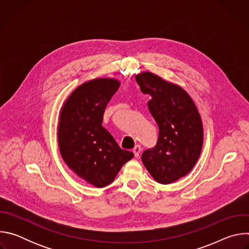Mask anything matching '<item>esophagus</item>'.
I'll return each mask as SVG.
<instances>
[{"mask_svg": "<svg viewBox=\"0 0 249 249\" xmlns=\"http://www.w3.org/2000/svg\"><path fill=\"white\" fill-rule=\"evenodd\" d=\"M140 152H141V146H140V145H136V146H135V148L133 149L134 156H135L136 158H138V157H139V155H140Z\"/></svg>", "mask_w": 249, "mask_h": 249, "instance_id": "1", "label": "esophagus"}]
</instances>
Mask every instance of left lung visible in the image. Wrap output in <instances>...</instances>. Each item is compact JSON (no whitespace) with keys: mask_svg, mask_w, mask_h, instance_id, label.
<instances>
[{"mask_svg":"<svg viewBox=\"0 0 249 249\" xmlns=\"http://www.w3.org/2000/svg\"><path fill=\"white\" fill-rule=\"evenodd\" d=\"M141 91L149 94L150 113L159 126L154 149L142 155V161L154 179L169 184L188 174L203 146V124L191 96L178 85L151 72L135 75Z\"/></svg>","mask_w":249,"mask_h":249,"instance_id":"1","label":"left lung"}]
</instances>
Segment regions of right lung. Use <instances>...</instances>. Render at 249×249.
Masks as SVG:
<instances>
[{
	"mask_svg": "<svg viewBox=\"0 0 249 249\" xmlns=\"http://www.w3.org/2000/svg\"><path fill=\"white\" fill-rule=\"evenodd\" d=\"M120 82L97 78L79 86L64 102L58 124V145L68 167L88 183L101 188L111 183L134 154L121 149L102 126L106 105Z\"/></svg>",
	"mask_w": 249,
	"mask_h": 249,
	"instance_id": "obj_1",
	"label": "right lung"
}]
</instances>
